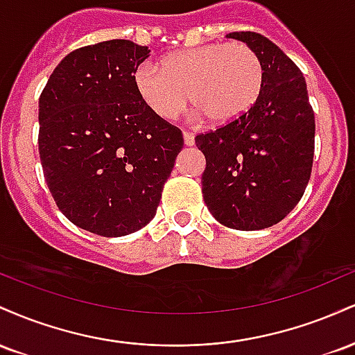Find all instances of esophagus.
<instances>
[{
	"instance_id": "34e87169",
	"label": "esophagus",
	"mask_w": 355,
	"mask_h": 355,
	"mask_svg": "<svg viewBox=\"0 0 355 355\" xmlns=\"http://www.w3.org/2000/svg\"><path fill=\"white\" fill-rule=\"evenodd\" d=\"M183 141L187 146H191L195 144V135L191 132H183Z\"/></svg>"
}]
</instances>
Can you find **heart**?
<instances>
[{
  "mask_svg": "<svg viewBox=\"0 0 355 355\" xmlns=\"http://www.w3.org/2000/svg\"><path fill=\"white\" fill-rule=\"evenodd\" d=\"M266 68L247 43H207L168 55L158 64H138L133 85L157 116L175 120L191 100L215 123L243 116L262 95ZM191 93L189 94L188 92Z\"/></svg>",
  "mask_w": 355,
  "mask_h": 355,
  "instance_id": "heart-1",
  "label": "heart"
}]
</instances>
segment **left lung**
<instances>
[{
    "label": "left lung",
    "mask_w": 355,
    "mask_h": 355,
    "mask_svg": "<svg viewBox=\"0 0 355 355\" xmlns=\"http://www.w3.org/2000/svg\"><path fill=\"white\" fill-rule=\"evenodd\" d=\"M259 53L266 83L243 116L195 137L205 155L203 200L222 225L260 230L275 225L302 198L312 172L315 118L299 67L266 36L234 31Z\"/></svg>",
    "instance_id": "obj_1"
}]
</instances>
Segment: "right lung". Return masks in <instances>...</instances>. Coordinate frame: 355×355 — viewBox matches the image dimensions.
Wrapping results in <instances>:
<instances>
[{
  "label": "right lung",
  "mask_w": 355,
  "mask_h": 355,
  "mask_svg": "<svg viewBox=\"0 0 355 355\" xmlns=\"http://www.w3.org/2000/svg\"><path fill=\"white\" fill-rule=\"evenodd\" d=\"M148 46L110 40L68 53L40 96L38 148L56 205L80 229L121 237L157 214L183 148L177 126L138 96Z\"/></svg>",
  "instance_id": "right-lung-1"
}]
</instances>
